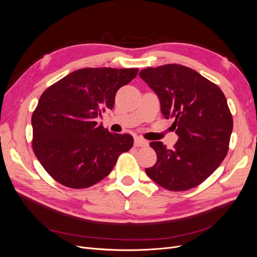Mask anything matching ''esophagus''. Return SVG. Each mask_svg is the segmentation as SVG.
I'll return each instance as SVG.
<instances>
[{"label":"esophagus","mask_w":257,"mask_h":257,"mask_svg":"<svg viewBox=\"0 0 257 257\" xmlns=\"http://www.w3.org/2000/svg\"><path fill=\"white\" fill-rule=\"evenodd\" d=\"M135 147H147L148 146V142L146 139L142 138V137H135V142H134Z\"/></svg>","instance_id":"obj_1"}]
</instances>
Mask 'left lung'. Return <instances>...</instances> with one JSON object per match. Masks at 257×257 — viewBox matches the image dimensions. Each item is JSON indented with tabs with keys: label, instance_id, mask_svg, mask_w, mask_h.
Segmentation results:
<instances>
[{
	"label": "left lung",
	"instance_id": "left-lung-1",
	"mask_svg": "<svg viewBox=\"0 0 257 257\" xmlns=\"http://www.w3.org/2000/svg\"><path fill=\"white\" fill-rule=\"evenodd\" d=\"M139 76L157 93L161 111L174 118V149L150 146L157 163L146 168L151 180L169 191L195 188L220 166L228 152L232 115L222 90L194 69L180 64L148 67Z\"/></svg>",
	"mask_w": 257,
	"mask_h": 257
}]
</instances>
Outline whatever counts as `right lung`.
<instances>
[{"label": "right lung", "mask_w": 257, "mask_h": 257, "mask_svg": "<svg viewBox=\"0 0 257 257\" xmlns=\"http://www.w3.org/2000/svg\"><path fill=\"white\" fill-rule=\"evenodd\" d=\"M138 68H81L46 89L32 114V147L54 180L84 189L110 174L119 155L134 144L130 134H114L96 119L112 109L115 93Z\"/></svg>", "instance_id": "1"}]
</instances>
